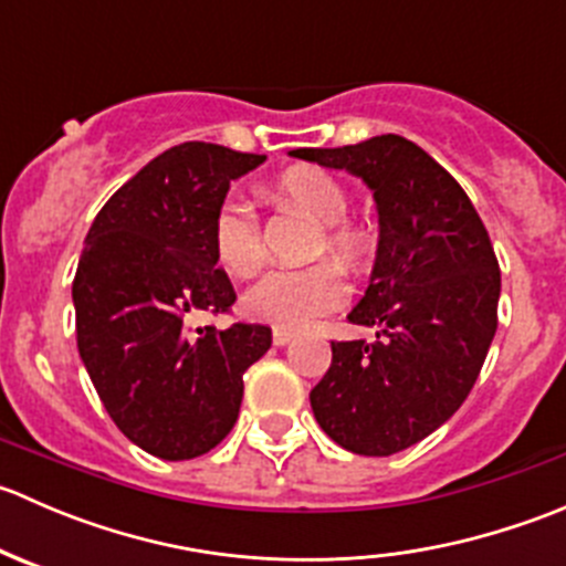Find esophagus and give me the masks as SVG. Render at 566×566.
Returning <instances> with one entry per match:
<instances>
[{
  "instance_id": "obj_1",
  "label": "esophagus",
  "mask_w": 566,
  "mask_h": 566,
  "mask_svg": "<svg viewBox=\"0 0 566 566\" xmlns=\"http://www.w3.org/2000/svg\"><path fill=\"white\" fill-rule=\"evenodd\" d=\"M290 342H293V334H290V331H282V328L273 331V345L284 347V345H290Z\"/></svg>"
}]
</instances>
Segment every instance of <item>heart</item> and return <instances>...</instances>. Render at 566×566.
<instances>
[{"label":"heart","instance_id":"obj_1","mask_svg":"<svg viewBox=\"0 0 566 566\" xmlns=\"http://www.w3.org/2000/svg\"><path fill=\"white\" fill-rule=\"evenodd\" d=\"M273 197L304 210L319 227L315 254L328 251L342 265L358 268L373 251V238L364 227L347 221V191L336 177L315 167H295L273 182ZM213 254L224 271L249 276L265 256L256 213L247 202L227 199L213 219ZM347 284L339 268L315 262L310 268H273L243 293V312L256 323L282 331L310 328L315 319L339 310Z\"/></svg>","mask_w":566,"mask_h":566}]
</instances>
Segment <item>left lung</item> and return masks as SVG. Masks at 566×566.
Instances as JSON below:
<instances>
[{"label":"left lung","mask_w":566,"mask_h":566,"mask_svg":"<svg viewBox=\"0 0 566 566\" xmlns=\"http://www.w3.org/2000/svg\"><path fill=\"white\" fill-rule=\"evenodd\" d=\"M290 156L361 177L378 205L373 276L347 315L375 342H331L310 402L342 449L389 458L452 419L476 384L499 328V260L460 182L405 136Z\"/></svg>","instance_id":"8db88e82"}]
</instances>
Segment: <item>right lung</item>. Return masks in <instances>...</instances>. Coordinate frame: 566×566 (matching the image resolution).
Instances as JSON below:
<instances>
[{"label": "right lung", "mask_w": 566, "mask_h": 566, "mask_svg": "<svg viewBox=\"0 0 566 566\" xmlns=\"http://www.w3.org/2000/svg\"><path fill=\"white\" fill-rule=\"evenodd\" d=\"M262 161L210 142L169 147L112 193L84 241L78 356L119 432L161 460L199 458L230 436L243 373L271 347L268 325H188L235 304L213 219L230 182Z\"/></svg>", "instance_id": "1"}]
</instances>
